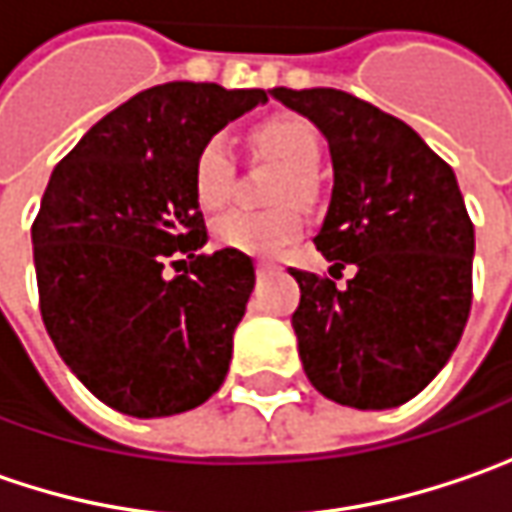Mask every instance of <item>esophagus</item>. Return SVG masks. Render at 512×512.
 <instances>
[{
  "label": "esophagus",
  "instance_id": "34e87169",
  "mask_svg": "<svg viewBox=\"0 0 512 512\" xmlns=\"http://www.w3.org/2000/svg\"><path fill=\"white\" fill-rule=\"evenodd\" d=\"M266 275H272V266H266V263H257V278H266Z\"/></svg>",
  "mask_w": 512,
  "mask_h": 512
}]
</instances>
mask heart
I'll list each match as a JSON object with an SVG mask.
<instances>
[{"label": "heart", "instance_id": "obj_1", "mask_svg": "<svg viewBox=\"0 0 512 512\" xmlns=\"http://www.w3.org/2000/svg\"><path fill=\"white\" fill-rule=\"evenodd\" d=\"M252 141L260 153L286 165L275 188V202H313L316 182L313 173L321 162V141L316 127L298 115H275L257 124ZM234 156L226 136H211L194 159V194L202 208H220L231 191ZM214 240L228 252L240 255H278L286 249L298 231L301 214L292 205H281L272 211H249V208H228L214 220Z\"/></svg>", "mask_w": 512, "mask_h": 512}]
</instances>
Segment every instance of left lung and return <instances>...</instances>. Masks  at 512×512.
Wrapping results in <instances>:
<instances>
[{"label":"left lung","mask_w":512,"mask_h":512,"mask_svg":"<svg viewBox=\"0 0 512 512\" xmlns=\"http://www.w3.org/2000/svg\"><path fill=\"white\" fill-rule=\"evenodd\" d=\"M327 138L330 208L316 249L345 289L289 269L304 374L327 400L394 408L449 362L472 304L475 228L452 167L406 121L339 89H269Z\"/></svg>","instance_id":"left-lung-1"}]
</instances>
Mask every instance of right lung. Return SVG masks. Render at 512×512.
<instances>
[{"label":"right lung","mask_w":512,"mask_h":512,"mask_svg":"<svg viewBox=\"0 0 512 512\" xmlns=\"http://www.w3.org/2000/svg\"><path fill=\"white\" fill-rule=\"evenodd\" d=\"M257 104L263 89L188 80L144 89L48 179L31 226L43 324L69 371L121 414H182L226 379L255 266L228 249L196 255L208 231L194 159ZM173 254L189 263L167 279Z\"/></svg>","instance_id":"obj_1"}]
</instances>
